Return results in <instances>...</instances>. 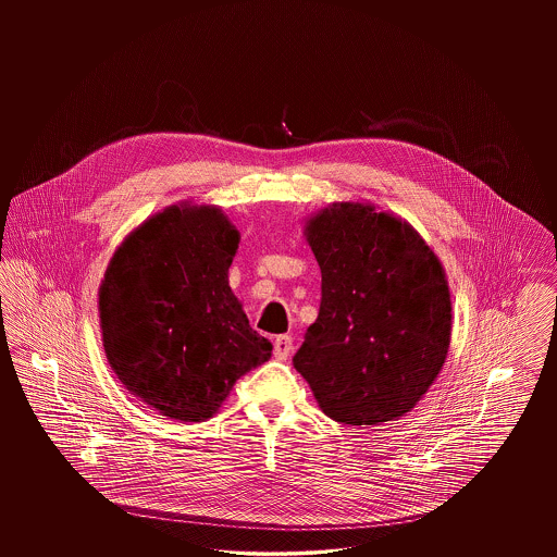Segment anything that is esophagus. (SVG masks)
Masks as SVG:
<instances>
[{"mask_svg":"<svg viewBox=\"0 0 557 557\" xmlns=\"http://www.w3.org/2000/svg\"><path fill=\"white\" fill-rule=\"evenodd\" d=\"M292 352V338L290 336H286V334H282V336H277L275 341H273V355H275V359H280V361H286L288 359V355Z\"/></svg>","mask_w":557,"mask_h":557,"instance_id":"1","label":"esophagus"}]
</instances>
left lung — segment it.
<instances>
[{
  "label": "left lung",
  "instance_id": "left-lung-1",
  "mask_svg": "<svg viewBox=\"0 0 557 557\" xmlns=\"http://www.w3.org/2000/svg\"><path fill=\"white\" fill-rule=\"evenodd\" d=\"M305 238L321 269V307L294 368L336 422L400 420L449 352L450 292L441 259L405 219L359 200L307 216Z\"/></svg>",
  "mask_w": 557,
  "mask_h": 557
}]
</instances>
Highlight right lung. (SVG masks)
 Wrapping results in <instances>:
<instances>
[{"instance_id": "obj_1", "label": "right lung", "mask_w": 557, "mask_h": 557, "mask_svg": "<svg viewBox=\"0 0 557 557\" xmlns=\"http://www.w3.org/2000/svg\"><path fill=\"white\" fill-rule=\"evenodd\" d=\"M238 244L219 207L184 200L139 223L108 263L98 292L108 363L169 420H209L271 357L230 288Z\"/></svg>"}]
</instances>
